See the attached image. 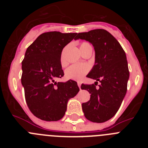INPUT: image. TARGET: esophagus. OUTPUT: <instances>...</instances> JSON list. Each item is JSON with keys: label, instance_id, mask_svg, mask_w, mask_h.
<instances>
[{"label": "esophagus", "instance_id": "34e87169", "mask_svg": "<svg viewBox=\"0 0 148 148\" xmlns=\"http://www.w3.org/2000/svg\"><path fill=\"white\" fill-rule=\"evenodd\" d=\"M78 87H79V89L81 90V83L80 82H78Z\"/></svg>", "mask_w": 148, "mask_h": 148}]
</instances>
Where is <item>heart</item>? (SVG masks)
Listing matches in <instances>:
<instances>
[{"mask_svg":"<svg viewBox=\"0 0 148 148\" xmlns=\"http://www.w3.org/2000/svg\"><path fill=\"white\" fill-rule=\"evenodd\" d=\"M87 46H90L88 43H83L80 48H83ZM90 67L88 65L84 64H73L67 68L65 71V77L70 80L80 81L88 73Z\"/></svg>","mask_w":148,"mask_h":148,"instance_id":"1","label":"heart"}]
</instances>
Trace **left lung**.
<instances>
[{
    "mask_svg": "<svg viewBox=\"0 0 148 148\" xmlns=\"http://www.w3.org/2000/svg\"><path fill=\"white\" fill-rule=\"evenodd\" d=\"M75 39L93 46L95 64L87 76L101 83L98 88L95 84H82V90L91 94L90 101L82 104V110L90 121L104 122L117 113L126 95L130 76L126 54L118 40L102 29L78 33Z\"/></svg>",
    "mask_w": 148,
    "mask_h": 148,
    "instance_id": "1",
    "label": "left lung"
}]
</instances>
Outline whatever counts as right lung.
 <instances>
[{"label":"right lung","mask_w":148,"mask_h":148,"mask_svg":"<svg viewBox=\"0 0 148 148\" xmlns=\"http://www.w3.org/2000/svg\"><path fill=\"white\" fill-rule=\"evenodd\" d=\"M77 33L48 32L27 48L22 61L21 84L29 109L37 118L58 121L66 110L68 100L79 91L77 82H55L64 73L61 64L63 49Z\"/></svg>","instance_id":"1"}]
</instances>
